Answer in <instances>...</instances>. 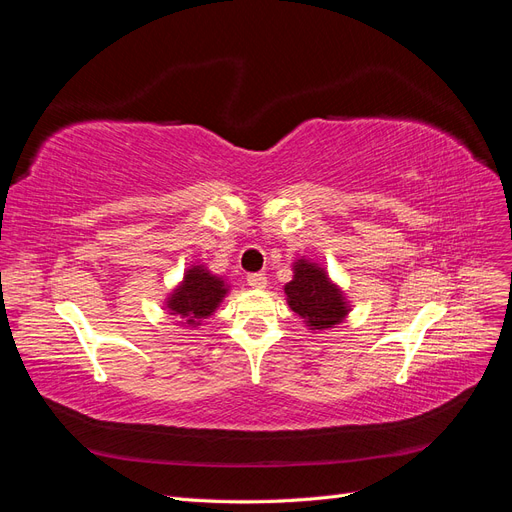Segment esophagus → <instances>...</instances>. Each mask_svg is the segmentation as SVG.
I'll return each mask as SVG.
<instances>
[{
	"label": "esophagus",
	"instance_id": "34e87169",
	"mask_svg": "<svg viewBox=\"0 0 512 512\" xmlns=\"http://www.w3.org/2000/svg\"><path fill=\"white\" fill-rule=\"evenodd\" d=\"M247 284H250L252 288H265L267 275L265 273H247Z\"/></svg>",
	"mask_w": 512,
	"mask_h": 512
}]
</instances>
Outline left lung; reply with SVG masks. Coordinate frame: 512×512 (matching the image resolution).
Wrapping results in <instances>:
<instances>
[{
	"label": "left lung",
	"mask_w": 512,
	"mask_h": 512,
	"mask_svg": "<svg viewBox=\"0 0 512 512\" xmlns=\"http://www.w3.org/2000/svg\"><path fill=\"white\" fill-rule=\"evenodd\" d=\"M292 280L284 286L286 301L297 316L303 318L312 331H327L335 324L344 322L350 312V305L342 288L331 282L316 262L299 258L292 265Z\"/></svg>",
	"instance_id": "8db88e82"
}]
</instances>
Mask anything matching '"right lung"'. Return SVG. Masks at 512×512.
<instances>
[{
	"instance_id": "1",
	"label": "right lung",
	"mask_w": 512,
	"mask_h": 512,
	"mask_svg": "<svg viewBox=\"0 0 512 512\" xmlns=\"http://www.w3.org/2000/svg\"><path fill=\"white\" fill-rule=\"evenodd\" d=\"M228 292L222 277L213 275L205 265H192L183 273L181 284L168 294L166 309L173 316L183 318L181 324L198 327L205 318L213 316Z\"/></svg>"
}]
</instances>
